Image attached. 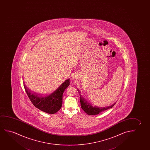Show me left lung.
Returning <instances> with one entry per match:
<instances>
[{
  "mask_svg": "<svg viewBox=\"0 0 150 150\" xmlns=\"http://www.w3.org/2000/svg\"><path fill=\"white\" fill-rule=\"evenodd\" d=\"M79 94H80V105L81 107L82 110L86 112V113L89 115H97L99 113L102 112L103 111H105L108 109L112 108V107L115 105L116 103L114 104L111 105V106H109L108 107H104V108H99V107H93L91 103H88L85 99L83 98L80 94V91L77 89Z\"/></svg>",
  "mask_w": 150,
  "mask_h": 150,
  "instance_id": "obj_1",
  "label": "left lung"
}]
</instances>
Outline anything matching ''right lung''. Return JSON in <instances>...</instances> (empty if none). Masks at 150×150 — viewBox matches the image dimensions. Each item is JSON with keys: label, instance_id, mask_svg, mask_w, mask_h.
<instances>
[{"label": "right lung", "instance_id": "add662e5", "mask_svg": "<svg viewBox=\"0 0 150 150\" xmlns=\"http://www.w3.org/2000/svg\"><path fill=\"white\" fill-rule=\"evenodd\" d=\"M70 84L67 79L55 91L45 95L33 93L24 86L25 91L33 105L40 110L48 114H55L61 109L64 91Z\"/></svg>", "mask_w": 150, "mask_h": 150}]
</instances>
